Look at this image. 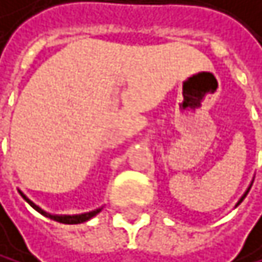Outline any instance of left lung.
Returning a JSON list of instances; mask_svg holds the SVG:
<instances>
[{"label": "left lung", "mask_w": 262, "mask_h": 262, "mask_svg": "<svg viewBox=\"0 0 262 262\" xmlns=\"http://www.w3.org/2000/svg\"><path fill=\"white\" fill-rule=\"evenodd\" d=\"M250 187H251V184H250ZM250 187H248V189H247V190H245V193H243V195H242V197H240V200H238V202H237V205H235V206H238V205H240V203H242V202H243V199H245V197H247V193H248V192H250Z\"/></svg>", "instance_id": "1"}]
</instances>
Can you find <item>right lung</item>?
<instances>
[{"label": "right lung", "mask_w": 262, "mask_h": 262, "mask_svg": "<svg viewBox=\"0 0 262 262\" xmlns=\"http://www.w3.org/2000/svg\"><path fill=\"white\" fill-rule=\"evenodd\" d=\"M19 193L22 195V199H24L30 206L35 208V210H36L38 213H41V214L46 216V217H49V219H54V221H57V223H62V224H80V223H84V221H88V219L94 217L100 210H102V206H100V208H97V210H94V211H88V213H81V214H51V213L45 211L43 208H39L36 203H33L22 190H19Z\"/></svg>", "instance_id": "obj_1"}]
</instances>
